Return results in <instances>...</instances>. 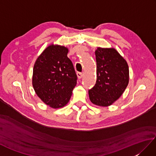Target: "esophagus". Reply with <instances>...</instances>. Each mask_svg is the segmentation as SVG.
Returning a JSON list of instances; mask_svg holds the SVG:
<instances>
[{
    "label": "esophagus",
    "instance_id": "obj_1",
    "mask_svg": "<svg viewBox=\"0 0 156 156\" xmlns=\"http://www.w3.org/2000/svg\"><path fill=\"white\" fill-rule=\"evenodd\" d=\"M83 75H84V74L83 73H82V72H77V76H78V78H82V77H83Z\"/></svg>",
    "mask_w": 156,
    "mask_h": 156
}]
</instances>
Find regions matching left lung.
<instances>
[{
    "instance_id": "1",
    "label": "left lung",
    "mask_w": 156,
    "mask_h": 156,
    "mask_svg": "<svg viewBox=\"0 0 156 156\" xmlns=\"http://www.w3.org/2000/svg\"><path fill=\"white\" fill-rule=\"evenodd\" d=\"M97 79L88 90L92 103L108 107L123 93L129 83V66L114 48H98L95 51Z\"/></svg>"
}]
</instances>
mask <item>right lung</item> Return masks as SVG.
Returning a JSON list of instances; mask_svg holds the SVG:
<instances>
[{
	"label": "right lung",
	"instance_id": "add662e5",
	"mask_svg": "<svg viewBox=\"0 0 156 156\" xmlns=\"http://www.w3.org/2000/svg\"><path fill=\"white\" fill-rule=\"evenodd\" d=\"M64 46L51 45L36 60L32 84L36 94L49 107L61 108L69 102L77 75Z\"/></svg>",
	"mask_w": 156,
	"mask_h": 156
}]
</instances>
